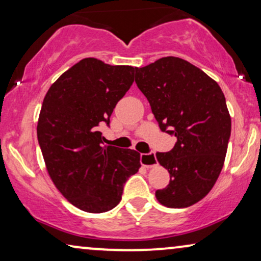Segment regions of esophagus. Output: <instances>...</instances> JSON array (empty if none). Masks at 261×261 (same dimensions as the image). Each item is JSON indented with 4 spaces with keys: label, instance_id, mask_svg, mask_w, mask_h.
Instances as JSON below:
<instances>
[{
    "label": "esophagus",
    "instance_id": "1",
    "mask_svg": "<svg viewBox=\"0 0 261 261\" xmlns=\"http://www.w3.org/2000/svg\"><path fill=\"white\" fill-rule=\"evenodd\" d=\"M140 163L142 166L147 167V169H151V167H154L156 164H158V160L155 158V153H141L140 154Z\"/></svg>",
    "mask_w": 261,
    "mask_h": 261
}]
</instances>
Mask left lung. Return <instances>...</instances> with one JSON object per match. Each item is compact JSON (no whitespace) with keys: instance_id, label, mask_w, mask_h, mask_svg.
<instances>
[{"instance_id":"8db88e82","label":"left lung","mask_w":261,"mask_h":261,"mask_svg":"<svg viewBox=\"0 0 261 261\" xmlns=\"http://www.w3.org/2000/svg\"><path fill=\"white\" fill-rule=\"evenodd\" d=\"M160 129L177 138L170 152L155 154L170 183L155 191L160 204L187 208L212 190L222 170L231 120L220 85L178 57H164L135 70Z\"/></svg>"}]
</instances>
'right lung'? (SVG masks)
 Wrapping results in <instances>:
<instances>
[{"mask_svg": "<svg viewBox=\"0 0 261 261\" xmlns=\"http://www.w3.org/2000/svg\"><path fill=\"white\" fill-rule=\"evenodd\" d=\"M137 67L85 58L48 89L37 133L53 184L71 204L105 213L119 204L123 185L140 169V153L102 146L116 103L129 90Z\"/></svg>", "mask_w": 261, "mask_h": 261, "instance_id": "right-lung-1", "label": "right lung"}]
</instances>
